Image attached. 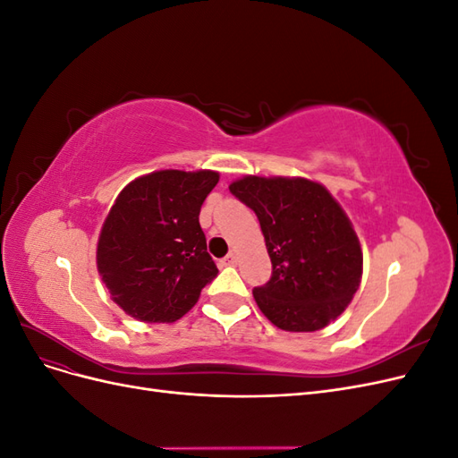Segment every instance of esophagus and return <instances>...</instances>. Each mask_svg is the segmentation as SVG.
<instances>
[{
	"mask_svg": "<svg viewBox=\"0 0 458 458\" xmlns=\"http://www.w3.org/2000/svg\"><path fill=\"white\" fill-rule=\"evenodd\" d=\"M234 263H237V256H234V254H227L224 259H221L219 261V266H234Z\"/></svg>",
	"mask_w": 458,
	"mask_h": 458,
	"instance_id": "1",
	"label": "esophagus"
}]
</instances>
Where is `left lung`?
<instances>
[{
	"mask_svg": "<svg viewBox=\"0 0 458 458\" xmlns=\"http://www.w3.org/2000/svg\"><path fill=\"white\" fill-rule=\"evenodd\" d=\"M231 195L258 216L271 276L254 288L261 313L283 330L313 332L336 318L357 293L363 252L338 202L308 179L256 177Z\"/></svg>",
	"mask_w": 458,
	"mask_h": 458,
	"instance_id": "left-lung-1",
	"label": "left lung"
}]
</instances>
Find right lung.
I'll return each mask as SVG.
<instances>
[{
	"label": "right lung",
	"mask_w": 458,
	"mask_h": 458,
	"mask_svg": "<svg viewBox=\"0 0 458 458\" xmlns=\"http://www.w3.org/2000/svg\"><path fill=\"white\" fill-rule=\"evenodd\" d=\"M217 182L216 172L164 170L120 192L97 244V267L128 315L174 323L216 279L199 216Z\"/></svg>",
	"instance_id": "obj_1"
}]
</instances>
